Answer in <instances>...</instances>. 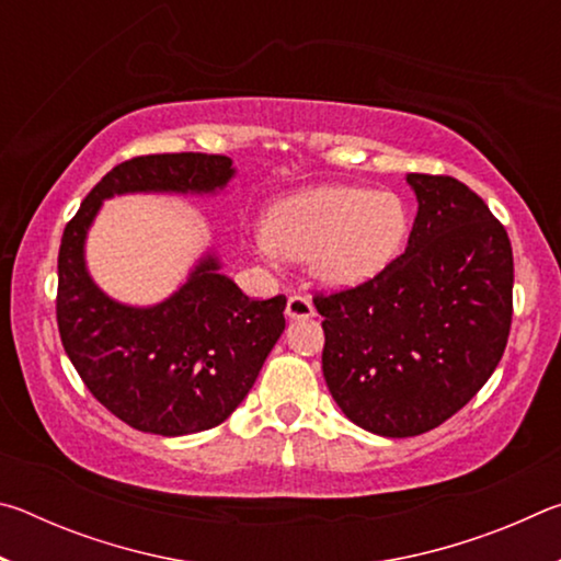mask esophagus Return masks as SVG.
Returning <instances> with one entry per match:
<instances>
[{
  "mask_svg": "<svg viewBox=\"0 0 561 561\" xmlns=\"http://www.w3.org/2000/svg\"><path fill=\"white\" fill-rule=\"evenodd\" d=\"M287 319H311L314 317V304H311L307 297H299V294H294V297L287 299Z\"/></svg>",
  "mask_w": 561,
  "mask_h": 561,
  "instance_id": "1",
  "label": "esophagus"
}]
</instances>
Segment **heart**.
<instances>
[{
  "instance_id": "heart-1",
  "label": "heart",
  "mask_w": 561,
  "mask_h": 561,
  "mask_svg": "<svg viewBox=\"0 0 561 561\" xmlns=\"http://www.w3.org/2000/svg\"><path fill=\"white\" fill-rule=\"evenodd\" d=\"M408 232L411 210L391 190L319 185L274 205L250 247L267 264L309 260L317 282L348 289L391 267Z\"/></svg>"
}]
</instances>
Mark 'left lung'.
Here are the masks:
<instances>
[{
  "label": "left lung",
  "mask_w": 561,
  "mask_h": 561,
  "mask_svg": "<svg viewBox=\"0 0 561 561\" xmlns=\"http://www.w3.org/2000/svg\"><path fill=\"white\" fill-rule=\"evenodd\" d=\"M417 215L405 252L371 282L319 294L321 368L351 423L383 438L438 428L488 383L512 324V247L482 197L408 173Z\"/></svg>",
  "instance_id": "1"
}]
</instances>
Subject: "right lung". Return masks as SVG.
<instances>
[{"mask_svg":"<svg viewBox=\"0 0 561 561\" xmlns=\"http://www.w3.org/2000/svg\"><path fill=\"white\" fill-rule=\"evenodd\" d=\"M234 173L227 156L133 158L103 175L64 230L56 297L64 351L93 398L136 431L178 438L230 417L282 336L287 299H250L207 250L168 299L123 304L89 274V230L116 195H217Z\"/></svg>","mask_w":561,"mask_h":561,"instance_id":"right-lung-1","label":"right lung"}]
</instances>
